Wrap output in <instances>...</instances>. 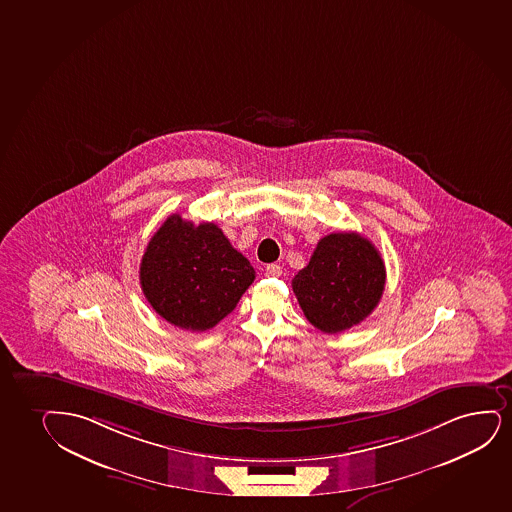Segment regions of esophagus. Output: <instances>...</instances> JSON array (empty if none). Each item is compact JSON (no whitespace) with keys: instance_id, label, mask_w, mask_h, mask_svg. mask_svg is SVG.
Returning a JSON list of instances; mask_svg holds the SVG:
<instances>
[{"instance_id":"34e87169","label":"esophagus","mask_w":512,"mask_h":512,"mask_svg":"<svg viewBox=\"0 0 512 512\" xmlns=\"http://www.w3.org/2000/svg\"><path fill=\"white\" fill-rule=\"evenodd\" d=\"M283 274V267L278 264H269L265 267V276L267 278H279Z\"/></svg>"}]
</instances>
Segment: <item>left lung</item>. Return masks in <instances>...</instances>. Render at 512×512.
<instances>
[{"label":"left lung","instance_id":"8db88e82","mask_svg":"<svg viewBox=\"0 0 512 512\" xmlns=\"http://www.w3.org/2000/svg\"><path fill=\"white\" fill-rule=\"evenodd\" d=\"M385 262L359 233H333L317 243L291 281L307 321L335 335L364 321L385 290Z\"/></svg>","mask_w":512,"mask_h":512}]
</instances>
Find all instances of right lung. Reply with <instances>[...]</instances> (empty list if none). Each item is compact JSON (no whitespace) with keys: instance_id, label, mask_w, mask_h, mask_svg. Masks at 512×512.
<instances>
[{"instance_id":"obj_1","label":"right lung","mask_w":512,"mask_h":512,"mask_svg":"<svg viewBox=\"0 0 512 512\" xmlns=\"http://www.w3.org/2000/svg\"><path fill=\"white\" fill-rule=\"evenodd\" d=\"M255 271L214 222L195 226L179 214L153 234L139 283L158 316L188 331H205L233 312Z\"/></svg>"}]
</instances>
